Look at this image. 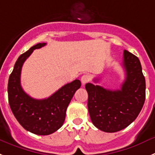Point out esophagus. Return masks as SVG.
Returning <instances> with one entry per match:
<instances>
[{
	"label": "esophagus",
	"instance_id": "esophagus-1",
	"mask_svg": "<svg viewBox=\"0 0 155 155\" xmlns=\"http://www.w3.org/2000/svg\"><path fill=\"white\" fill-rule=\"evenodd\" d=\"M90 80H91V77H90V76H89V75H87V74L83 75V76L81 77V82L83 85H85L86 83H88Z\"/></svg>",
	"mask_w": 155,
	"mask_h": 155
}]
</instances>
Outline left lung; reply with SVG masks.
Here are the masks:
<instances>
[{
	"label": "left lung",
	"instance_id": "1",
	"mask_svg": "<svg viewBox=\"0 0 155 155\" xmlns=\"http://www.w3.org/2000/svg\"><path fill=\"white\" fill-rule=\"evenodd\" d=\"M126 79L120 90L111 91L87 83V107L93 124L106 133L120 131L135 120L145 101L146 83L139 58L125 50ZM95 83L98 79H94Z\"/></svg>",
	"mask_w": 155,
	"mask_h": 155
}]
</instances>
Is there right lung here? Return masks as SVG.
Masks as SVG:
<instances>
[{
	"instance_id": "1",
	"label": "right lung",
	"mask_w": 155,
	"mask_h": 155,
	"mask_svg": "<svg viewBox=\"0 0 155 155\" xmlns=\"http://www.w3.org/2000/svg\"><path fill=\"white\" fill-rule=\"evenodd\" d=\"M46 45L40 43L18 57L8 84L11 109L19 124L27 131L37 135H49L64 123L66 110L76 91L81 87L79 79L67 83L49 97L37 100L29 96L21 88L20 76L23 63L33 50Z\"/></svg>"
}]
</instances>
